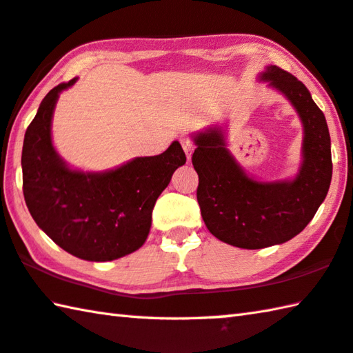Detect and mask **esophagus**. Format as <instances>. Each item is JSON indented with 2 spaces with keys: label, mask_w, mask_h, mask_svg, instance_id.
Returning a JSON list of instances; mask_svg holds the SVG:
<instances>
[{
  "label": "esophagus",
  "mask_w": 353,
  "mask_h": 353,
  "mask_svg": "<svg viewBox=\"0 0 353 353\" xmlns=\"http://www.w3.org/2000/svg\"><path fill=\"white\" fill-rule=\"evenodd\" d=\"M181 143L183 146L185 154H187L188 160H191V156H193V151H194V145H193V142H191V139L188 136H182Z\"/></svg>",
  "instance_id": "1"
}]
</instances>
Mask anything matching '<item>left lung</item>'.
I'll return each mask as SVG.
<instances>
[{
  "instance_id": "8db88e82",
  "label": "left lung",
  "mask_w": 353,
  "mask_h": 353,
  "mask_svg": "<svg viewBox=\"0 0 353 353\" xmlns=\"http://www.w3.org/2000/svg\"><path fill=\"white\" fill-rule=\"evenodd\" d=\"M261 80L285 95L303 121V163L294 179L261 182L250 177L228 151L219 126L196 134L191 157L205 225L219 241L247 250L278 245L303 232L332 181L327 121L309 89L278 66H267Z\"/></svg>"
}]
</instances>
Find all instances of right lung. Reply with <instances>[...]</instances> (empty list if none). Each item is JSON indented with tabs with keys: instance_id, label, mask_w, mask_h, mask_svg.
I'll return each mask as SVG.
<instances>
[{
	"instance_id": "1",
	"label": "right lung",
	"mask_w": 353,
	"mask_h": 353,
	"mask_svg": "<svg viewBox=\"0 0 353 353\" xmlns=\"http://www.w3.org/2000/svg\"><path fill=\"white\" fill-rule=\"evenodd\" d=\"M75 81L50 89L26 130L24 201L37 225L65 252L85 261H114L143 245L157 197L187 157L172 142L162 154L136 157L115 170L69 168L54 148L50 125L60 92Z\"/></svg>"
}]
</instances>
